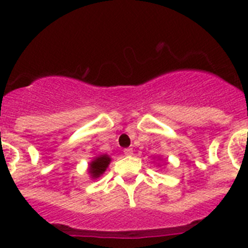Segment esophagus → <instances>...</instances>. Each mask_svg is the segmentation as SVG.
<instances>
[{"label":"esophagus","instance_id":"esophagus-1","mask_svg":"<svg viewBox=\"0 0 248 248\" xmlns=\"http://www.w3.org/2000/svg\"><path fill=\"white\" fill-rule=\"evenodd\" d=\"M124 155L130 156V155H133V150H131V149H124Z\"/></svg>","mask_w":248,"mask_h":248}]
</instances>
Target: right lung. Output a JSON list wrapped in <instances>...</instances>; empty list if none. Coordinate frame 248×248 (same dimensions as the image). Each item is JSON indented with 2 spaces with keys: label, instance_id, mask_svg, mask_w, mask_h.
<instances>
[{
  "label": "right lung",
  "instance_id": "obj_1",
  "mask_svg": "<svg viewBox=\"0 0 248 248\" xmlns=\"http://www.w3.org/2000/svg\"><path fill=\"white\" fill-rule=\"evenodd\" d=\"M109 163H110V157L107 156V155H102L94 161H92L91 168H89L92 177H99L107 170V166L109 165Z\"/></svg>",
  "mask_w": 248,
  "mask_h": 248
}]
</instances>
